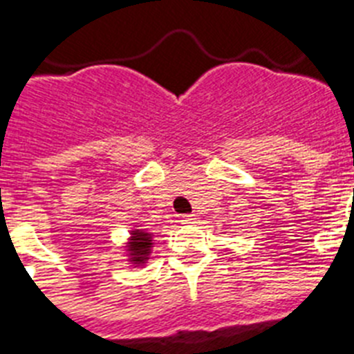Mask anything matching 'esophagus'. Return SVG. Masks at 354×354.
I'll use <instances>...</instances> for the list:
<instances>
[{
    "mask_svg": "<svg viewBox=\"0 0 354 354\" xmlns=\"http://www.w3.org/2000/svg\"><path fill=\"white\" fill-rule=\"evenodd\" d=\"M193 221H195V216H193V214L180 216V223H183V225H192Z\"/></svg>",
    "mask_w": 354,
    "mask_h": 354,
    "instance_id": "esophagus-1",
    "label": "esophagus"
}]
</instances>
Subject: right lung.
<instances>
[{
  "label": "right lung",
  "instance_id": "1",
  "mask_svg": "<svg viewBox=\"0 0 354 354\" xmlns=\"http://www.w3.org/2000/svg\"><path fill=\"white\" fill-rule=\"evenodd\" d=\"M152 248H154V232H149L142 225L133 223L129 237L124 243L127 264L131 268H145L152 255Z\"/></svg>",
  "mask_w": 354,
  "mask_h": 354
}]
</instances>
